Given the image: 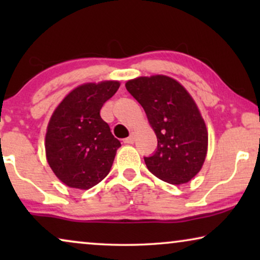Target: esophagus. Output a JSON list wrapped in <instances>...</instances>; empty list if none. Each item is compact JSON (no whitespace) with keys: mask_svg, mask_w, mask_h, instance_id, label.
I'll return each instance as SVG.
<instances>
[{"mask_svg":"<svg viewBox=\"0 0 260 260\" xmlns=\"http://www.w3.org/2000/svg\"><path fill=\"white\" fill-rule=\"evenodd\" d=\"M135 140H136V134L131 133L130 136L127 137V138H125V140H124V143H126V144H133L134 142H135Z\"/></svg>","mask_w":260,"mask_h":260,"instance_id":"34e87169","label":"esophagus"}]
</instances>
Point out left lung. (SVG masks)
Returning a JSON list of instances; mask_svg holds the SVG:
<instances>
[{
  "mask_svg": "<svg viewBox=\"0 0 260 260\" xmlns=\"http://www.w3.org/2000/svg\"><path fill=\"white\" fill-rule=\"evenodd\" d=\"M144 109L157 137V150L144 157L149 172L173 184L189 182L200 172L208 149V131L193 97L172 77H138L125 84Z\"/></svg>",
  "mask_w": 260,
  "mask_h": 260,
  "instance_id": "obj_1",
  "label": "left lung"
}]
</instances>
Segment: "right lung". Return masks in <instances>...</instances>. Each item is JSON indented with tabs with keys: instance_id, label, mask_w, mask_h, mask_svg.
Wrapping results in <instances>:
<instances>
[{
	"instance_id": "obj_1",
	"label": "right lung",
	"mask_w": 260,
	"mask_h": 260,
	"mask_svg": "<svg viewBox=\"0 0 260 260\" xmlns=\"http://www.w3.org/2000/svg\"><path fill=\"white\" fill-rule=\"evenodd\" d=\"M119 86L117 80L81 84L53 111L46 131V158L67 187L90 189L110 173L120 142L102 119L101 109Z\"/></svg>"
}]
</instances>
